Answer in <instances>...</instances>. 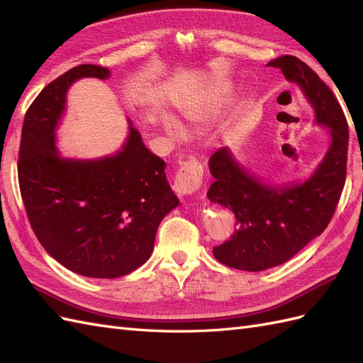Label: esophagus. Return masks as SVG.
<instances>
[{
    "mask_svg": "<svg viewBox=\"0 0 363 363\" xmlns=\"http://www.w3.org/2000/svg\"><path fill=\"white\" fill-rule=\"evenodd\" d=\"M201 182H203L201 164L194 159H189L182 163L180 169L177 171V174H175L172 189L180 196L192 195L196 189L200 188Z\"/></svg>",
    "mask_w": 363,
    "mask_h": 363,
    "instance_id": "esophagus-1",
    "label": "esophagus"
}]
</instances>
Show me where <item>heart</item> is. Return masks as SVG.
I'll list each match as a JSON object with an SVG mask.
<instances>
[{
    "label": "heart",
    "instance_id": "obj_1",
    "mask_svg": "<svg viewBox=\"0 0 363 363\" xmlns=\"http://www.w3.org/2000/svg\"><path fill=\"white\" fill-rule=\"evenodd\" d=\"M235 100V87L233 84L225 82H215L206 86L191 100L180 104V113L195 124H206L221 116L228 106ZM160 124L167 133L174 138L180 139L183 136V125L180 121L169 115L163 113L160 116Z\"/></svg>",
    "mask_w": 363,
    "mask_h": 363
}]
</instances>
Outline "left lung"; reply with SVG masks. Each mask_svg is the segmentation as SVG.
Listing matches in <instances>:
<instances>
[{"instance_id":"8db88e82","label":"left lung","mask_w":363,"mask_h":363,"mask_svg":"<svg viewBox=\"0 0 363 363\" xmlns=\"http://www.w3.org/2000/svg\"><path fill=\"white\" fill-rule=\"evenodd\" d=\"M267 67L280 68L313 107L316 124L327 128L330 144L323 160L303 182L272 184L252 175L228 147L208 160L215 182L207 199L236 216L233 236L213 248L225 267L257 272L292 259L320 236L336 211L345 184L348 125L328 86L304 62L281 56Z\"/></svg>"}]
</instances>
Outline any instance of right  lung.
<instances>
[{"label":"right lung","instance_id":"right-lung-1","mask_svg":"<svg viewBox=\"0 0 363 363\" xmlns=\"http://www.w3.org/2000/svg\"><path fill=\"white\" fill-rule=\"evenodd\" d=\"M107 80L111 71L80 65L51 82L28 107L21 135L18 179L33 232L60 265L92 279L127 276L150 259L162 219L180 204L164 163L145 147L133 123L116 152L63 157L56 130L72 83Z\"/></svg>","mask_w":363,"mask_h":363}]
</instances>
